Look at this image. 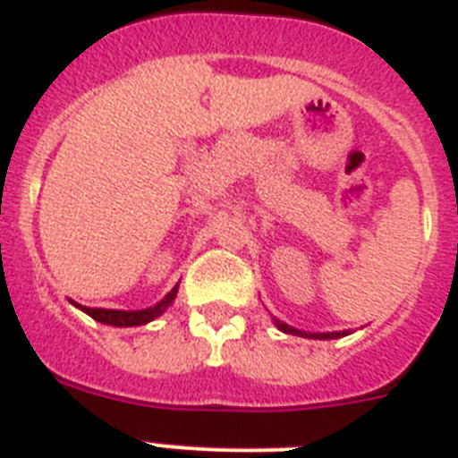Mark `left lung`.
I'll return each mask as SVG.
<instances>
[{
  "instance_id": "1",
  "label": "left lung",
  "mask_w": 458,
  "mask_h": 458,
  "mask_svg": "<svg viewBox=\"0 0 458 458\" xmlns=\"http://www.w3.org/2000/svg\"><path fill=\"white\" fill-rule=\"evenodd\" d=\"M276 329H281L284 334H293V335H304V338H320V341H329V338H341V335H345V331H329V334H309V331H300L295 329V327H288L286 322L281 320H275Z\"/></svg>"
}]
</instances>
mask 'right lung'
<instances>
[{
	"instance_id": "right-lung-1",
	"label": "right lung",
	"mask_w": 458,
	"mask_h": 458,
	"mask_svg": "<svg viewBox=\"0 0 458 458\" xmlns=\"http://www.w3.org/2000/svg\"><path fill=\"white\" fill-rule=\"evenodd\" d=\"M179 291V284L158 301L157 306H149V309H142V311H115V309H90V306H79L83 313H88L90 318H95L102 325H113V327H138V325H147V322H152L154 318L163 316L165 313L167 306L174 301Z\"/></svg>"
}]
</instances>
